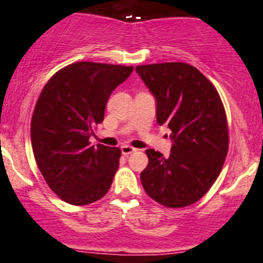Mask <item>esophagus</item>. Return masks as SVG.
I'll return each mask as SVG.
<instances>
[{"label":"esophagus","instance_id":"obj_1","mask_svg":"<svg viewBox=\"0 0 263 263\" xmlns=\"http://www.w3.org/2000/svg\"><path fill=\"white\" fill-rule=\"evenodd\" d=\"M120 149H122V153L124 156H128V155H131V153L136 152V148H134V146H131V145H122L120 146Z\"/></svg>","mask_w":263,"mask_h":263}]
</instances>
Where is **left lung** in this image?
<instances>
[{
	"label": "left lung",
	"instance_id": "obj_1",
	"mask_svg": "<svg viewBox=\"0 0 263 263\" xmlns=\"http://www.w3.org/2000/svg\"><path fill=\"white\" fill-rule=\"evenodd\" d=\"M136 72L155 96L157 123L169 127L173 140L169 157L146 149L144 190L165 207L193 204L211 189L228 153L223 102L214 85L186 63L139 65Z\"/></svg>",
	"mask_w": 263,
	"mask_h": 263
}]
</instances>
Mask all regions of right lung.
Instances as JSON below:
<instances>
[{"label": "right lung", "instance_id": "add662e5", "mask_svg": "<svg viewBox=\"0 0 263 263\" xmlns=\"http://www.w3.org/2000/svg\"><path fill=\"white\" fill-rule=\"evenodd\" d=\"M134 67L70 64L52 76L40 93L31 119L35 161L52 191L64 202L85 205L106 195L119 166V148L90 145L103 122L108 97Z\"/></svg>", "mask_w": 263, "mask_h": 263}]
</instances>
